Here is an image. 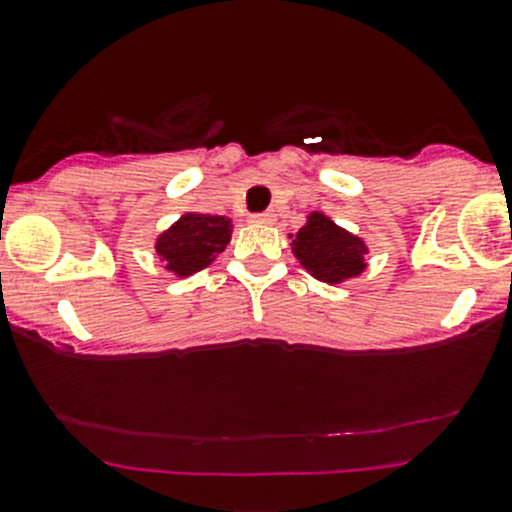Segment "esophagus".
<instances>
[{
  "instance_id": "1",
  "label": "esophagus",
  "mask_w": 512,
  "mask_h": 512,
  "mask_svg": "<svg viewBox=\"0 0 512 512\" xmlns=\"http://www.w3.org/2000/svg\"><path fill=\"white\" fill-rule=\"evenodd\" d=\"M275 212L267 210V212H257V215H252V222H260V225H272L275 222Z\"/></svg>"
}]
</instances>
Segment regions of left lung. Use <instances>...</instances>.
Segmentation results:
<instances>
[{
  "label": "left lung",
  "instance_id": "1",
  "mask_svg": "<svg viewBox=\"0 0 512 512\" xmlns=\"http://www.w3.org/2000/svg\"><path fill=\"white\" fill-rule=\"evenodd\" d=\"M292 252L315 280L337 285L365 270V242L337 227L322 212H312L292 240Z\"/></svg>",
  "mask_w": 512,
  "mask_h": 512
}]
</instances>
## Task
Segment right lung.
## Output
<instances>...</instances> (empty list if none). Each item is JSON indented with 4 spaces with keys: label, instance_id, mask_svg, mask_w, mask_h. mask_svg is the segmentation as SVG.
I'll return each mask as SVG.
<instances>
[{
    "label": "right lung",
    "instance_id": "add662e5",
    "mask_svg": "<svg viewBox=\"0 0 512 512\" xmlns=\"http://www.w3.org/2000/svg\"><path fill=\"white\" fill-rule=\"evenodd\" d=\"M230 235L232 222L227 217L187 212L157 237V255L167 262V270L187 277L210 265L225 250Z\"/></svg>",
    "mask_w": 512,
    "mask_h": 512
}]
</instances>
